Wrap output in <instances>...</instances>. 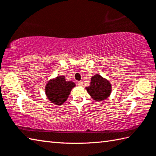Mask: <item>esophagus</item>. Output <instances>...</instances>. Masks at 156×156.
Returning a JSON list of instances; mask_svg holds the SVG:
<instances>
[{
	"mask_svg": "<svg viewBox=\"0 0 156 156\" xmlns=\"http://www.w3.org/2000/svg\"><path fill=\"white\" fill-rule=\"evenodd\" d=\"M78 84L80 87H83V81H78Z\"/></svg>",
	"mask_w": 156,
	"mask_h": 156,
	"instance_id": "34e87169",
	"label": "esophagus"
}]
</instances>
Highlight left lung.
Returning a JSON list of instances; mask_svg holds the SVG:
<instances>
[{
  "label": "left lung",
  "instance_id": "obj_1",
  "mask_svg": "<svg viewBox=\"0 0 156 156\" xmlns=\"http://www.w3.org/2000/svg\"><path fill=\"white\" fill-rule=\"evenodd\" d=\"M88 94L96 101L107 99L112 92V85L107 79L99 74H96L91 78L89 87H86Z\"/></svg>",
  "mask_w": 156,
  "mask_h": 156
}]
</instances>
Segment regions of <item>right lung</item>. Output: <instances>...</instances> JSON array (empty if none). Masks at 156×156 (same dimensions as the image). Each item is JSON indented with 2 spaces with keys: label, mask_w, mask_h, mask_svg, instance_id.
I'll use <instances>...</instances> for the list:
<instances>
[{
  "label": "right lung",
  "mask_w": 156,
  "mask_h": 156,
  "mask_svg": "<svg viewBox=\"0 0 156 156\" xmlns=\"http://www.w3.org/2000/svg\"><path fill=\"white\" fill-rule=\"evenodd\" d=\"M76 84L72 81H66L65 76H57L50 80L45 87V94L52 103L60 105L68 98L70 92Z\"/></svg>",
  "instance_id": "1"
}]
</instances>
